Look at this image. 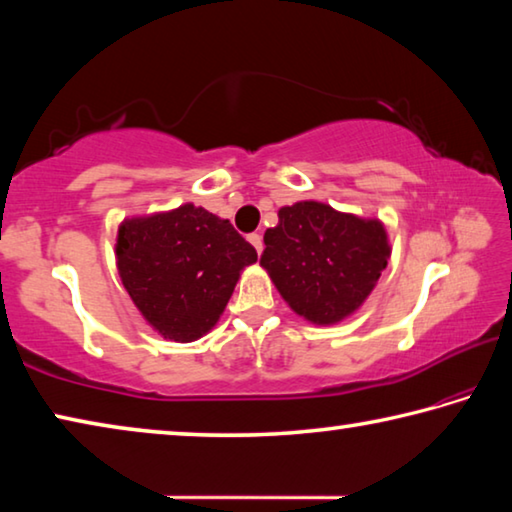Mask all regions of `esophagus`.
<instances>
[{
    "label": "esophagus",
    "instance_id": "esophagus-1",
    "mask_svg": "<svg viewBox=\"0 0 512 512\" xmlns=\"http://www.w3.org/2000/svg\"><path fill=\"white\" fill-rule=\"evenodd\" d=\"M248 241H250V244H253V248L257 250V255H262V250H264L262 235H257V232H253V235H248Z\"/></svg>",
    "mask_w": 512,
    "mask_h": 512
}]
</instances>
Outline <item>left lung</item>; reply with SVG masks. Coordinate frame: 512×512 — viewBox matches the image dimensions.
I'll return each mask as SVG.
<instances>
[{
  "label": "left lung",
  "mask_w": 512,
  "mask_h": 512,
  "mask_svg": "<svg viewBox=\"0 0 512 512\" xmlns=\"http://www.w3.org/2000/svg\"><path fill=\"white\" fill-rule=\"evenodd\" d=\"M264 244L259 264L284 302L314 325H336L352 316L391 259L379 219L318 201L280 207L277 225L264 232Z\"/></svg>",
  "instance_id": "1"
}]
</instances>
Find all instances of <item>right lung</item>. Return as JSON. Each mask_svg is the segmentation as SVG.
<instances>
[{
	"label": "right lung",
	"instance_id": "obj_1",
	"mask_svg": "<svg viewBox=\"0 0 512 512\" xmlns=\"http://www.w3.org/2000/svg\"><path fill=\"white\" fill-rule=\"evenodd\" d=\"M117 271L128 296L162 339L192 343L219 323L255 248L228 219L185 203L124 219Z\"/></svg>",
	"mask_w": 512,
	"mask_h": 512
}]
</instances>
